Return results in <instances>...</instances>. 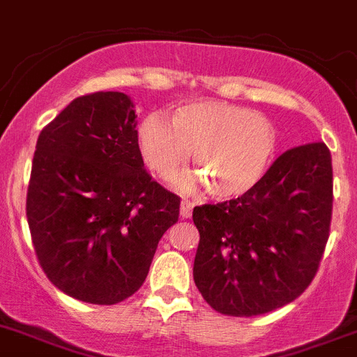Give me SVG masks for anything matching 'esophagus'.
I'll return each instance as SVG.
<instances>
[{"label":"esophagus","mask_w":357,"mask_h":357,"mask_svg":"<svg viewBox=\"0 0 357 357\" xmlns=\"http://www.w3.org/2000/svg\"><path fill=\"white\" fill-rule=\"evenodd\" d=\"M192 210H194V202L190 199H183L181 201V217L188 218L192 217Z\"/></svg>","instance_id":"1"}]
</instances>
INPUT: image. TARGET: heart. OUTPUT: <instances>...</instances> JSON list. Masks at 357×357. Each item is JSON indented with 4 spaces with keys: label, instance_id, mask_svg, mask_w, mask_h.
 Masks as SVG:
<instances>
[{
    "label": "heart",
    "instance_id": "b5f03b06",
    "mask_svg": "<svg viewBox=\"0 0 357 357\" xmlns=\"http://www.w3.org/2000/svg\"><path fill=\"white\" fill-rule=\"evenodd\" d=\"M278 128L255 110L226 101H199L179 107L172 123L147 115L139 128V147L151 171L172 179L190 160L217 199L252 190L278 153Z\"/></svg>",
    "mask_w": 357,
    "mask_h": 357
}]
</instances>
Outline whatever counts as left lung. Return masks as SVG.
Returning <instances> with one entry per match:
<instances>
[{"label":"left lung","instance_id":"1","mask_svg":"<svg viewBox=\"0 0 357 357\" xmlns=\"http://www.w3.org/2000/svg\"><path fill=\"white\" fill-rule=\"evenodd\" d=\"M333 215L324 142L284 151L261 181L231 201L194 208V281L215 311L256 317L291 303L319 272Z\"/></svg>","mask_w":357,"mask_h":357}]
</instances>
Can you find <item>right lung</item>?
I'll return each instance as SVG.
<instances>
[{
  "label": "right lung",
  "mask_w": 357,
  "mask_h": 357,
  "mask_svg": "<svg viewBox=\"0 0 357 357\" xmlns=\"http://www.w3.org/2000/svg\"><path fill=\"white\" fill-rule=\"evenodd\" d=\"M133 102L123 92L70 101L40 131L26 217L38 265L83 303H123L142 287L181 199L144 169Z\"/></svg>",
  "instance_id": "obj_1"
}]
</instances>
